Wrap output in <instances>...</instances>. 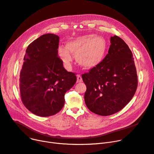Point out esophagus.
Masks as SVG:
<instances>
[{
	"mask_svg": "<svg viewBox=\"0 0 154 154\" xmlns=\"http://www.w3.org/2000/svg\"><path fill=\"white\" fill-rule=\"evenodd\" d=\"M82 82V78L80 75H77V82Z\"/></svg>",
	"mask_w": 154,
	"mask_h": 154,
	"instance_id": "obj_1",
	"label": "esophagus"
}]
</instances>
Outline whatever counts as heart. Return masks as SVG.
Segmentation results:
<instances>
[{"instance_id":"obj_1","label":"heart","mask_w":154,"mask_h":154,"mask_svg":"<svg viewBox=\"0 0 154 154\" xmlns=\"http://www.w3.org/2000/svg\"><path fill=\"white\" fill-rule=\"evenodd\" d=\"M106 48L107 43L103 37L88 35L68 42L66 47H59L58 53L65 63L69 64L72 61L71 53L80 66L92 69L102 62Z\"/></svg>"}]
</instances>
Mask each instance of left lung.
I'll use <instances>...</instances> for the list:
<instances>
[{
	"label": "left lung",
	"instance_id": "1",
	"mask_svg": "<svg viewBox=\"0 0 154 154\" xmlns=\"http://www.w3.org/2000/svg\"><path fill=\"white\" fill-rule=\"evenodd\" d=\"M110 43L102 62L82 75L87 87L86 106L102 116L122 110L131 100L138 85L133 55L128 46L117 35L111 37Z\"/></svg>",
	"mask_w": 154,
	"mask_h": 154
}]
</instances>
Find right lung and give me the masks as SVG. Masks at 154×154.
Segmentation results:
<instances>
[{
    "mask_svg": "<svg viewBox=\"0 0 154 154\" xmlns=\"http://www.w3.org/2000/svg\"><path fill=\"white\" fill-rule=\"evenodd\" d=\"M59 37L40 36L30 43L24 55L19 88L23 104L40 117L56 114L64 106V95L77 81L76 74L67 72L58 56Z\"/></svg>",
    "mask_w": 154,
    "mask_h": 154,
    "instance_id": "obj_1",
    "label": "right lung"
}]
</instances>
